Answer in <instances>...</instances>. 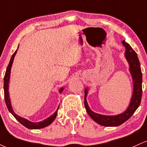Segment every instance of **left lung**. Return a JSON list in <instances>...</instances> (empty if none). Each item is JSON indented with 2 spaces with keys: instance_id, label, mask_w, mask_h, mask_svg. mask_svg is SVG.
Wrapping results in <instances>:
<instances>
[{
  "instance_id": "8db88e82",
  "label": "left lung",
  "mask_w": 147,
  "mask_h": 147,
  "mask_svg": "<svg viewBox=\"0 0 147 147\" xmlns=\"http://www.w3.org/2000/svg\"><path fill=\"white\" fill-rule=\"evenodd\" d=\"M122 44L125 47V57L129 64V70L132 76L133 82V92L129 106L127 109L122 113L117 115H104L97 114L90 110L86 101L88 94V88L85 89V96H84V106L88 114L95 122L104 126H117L121 125L127 121L133 115L135 111L137 110L141 102L142 89V74L140 63L137 55V53L133 50L129 43L124 41H122Z\"/></svg>"
}]
</instances>
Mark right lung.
<instances>
[{"label":"right lung","instance_id":"right-lung-1","mask_svg":"<svg viewBox=\"0 0 147 147\" xmlns=\"http://www.w3.org/2000/svg\"><path fill=\"white\" fill-rule=\"evenodd\" d=\"M17 50L15 51V52L13 54L12 56L11 57V59H10L9 65H8L7 68L5 75V77H4V96H5V103H6V106L7 107L8 110H9V112L14 115V117L16 118V119H17L18 122L21 123V124H23V125L25 126L26 128H28V129H43V128L46 127V126L50 125V124H51L54 120H55V119L57 117V111H58L59 106L58 109H57L56 112L52 115L50 116V117L47 118V119H45L44 120L41 121V122H30V121L28 120V119H25V118L20 117V116H18V115L15 113L14 111H13L12 107H11V102H10L9 95V90H8V89H9V82L10 72H11V65H12L13 61H14L15 55H16V52H17ZM63 90V88H60L59 90L60 93H61Z\"/></svg>","mask_w":147,"mask_h":147}]
</instances>
